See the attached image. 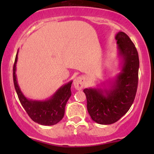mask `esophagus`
Here are the masks:
<instances>
[{
    "mask_svg": "<svg viewBox=\"0 0 154 154\" xmlns=\"http://www.w3.org/2000/svg\"><path fill=\"white\" fill-rule=\"evenodd\" d=\"M73 86L78 90H81L84 87V79L82 76L75 78L73 81Z\"/></svg>",
    "mask_w": 154,
    "mask_h": 154,
    "instance_id": "esophagus-1",
    "label": "esophagus"
}]
</instances>
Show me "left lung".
I'll return each mask as SVG.
<instances>
[{"instance_id":"left-lung-1","label":"left lung","mask_w":154,"mask_h":154,"mask_svg":"<svg viewBox=\"0 0 154 154\" xmlns=\"http://www.w3.org/2000/svg\"><path fill=\"white\" fill-rule=\"evenodd\" d=\"M123 62L121 72L110 89L85 88L87 109L91 119L102 125L119 121L128 112L135 98L140 66L138 52L129 36L120 31L115 37Z\"/></svg>"}]
</instances>
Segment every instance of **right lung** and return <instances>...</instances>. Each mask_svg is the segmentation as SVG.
Returning a JSON list of instances; mask_svg holds the SVG:
<instances>
[{
	"instance_id": "add662e5",
	"label": "right lung",
	"mask_w": 154,
	"mask_h": 154,
	"mask_svg": "<svg viewBox=\"0 0 154 154\" xmlns=\"http://www.w3.org/2000/svg\"><path fill=\"white\" fill-rule=\"evenodd\" d=\"M16 54L13 66V81L20 102L29 117L35 123L43 125H53L59 123L64 115L65 106L71 95V87L72 81L62 85L49 100L35 101L27 99L21 91L16 77Z\"/></svg>"
}]
</instances>
